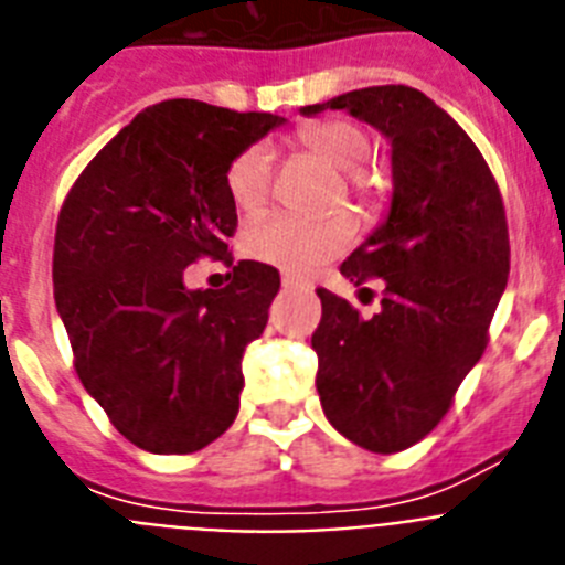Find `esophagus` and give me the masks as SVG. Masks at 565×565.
Segmentation results:
<instances>
[{
  "instance_id": "34e87169",
  "label": "esophagus",
  "mask_w": 565,
  "mask_h": 565,
  "mask_svg": "<svg viewBox=\"0 0 565 565\" xmlns=\"http://www.w3.org/2000/svg\"><path fill=\"white\" fill-rule=\"evenodd\" d=\"M306 282L299 277H294V274H282V288H302Z\"/></svg>"
}]
</instances>
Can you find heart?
<instances>
[{
	"mask_svg": "<svg viewBox=\"0 0 565 565\" xmlns=\"http://www.w3.org/2000/svg\"><path fill=\"white\" fill-rule=\"evenodd\" d=\"M297 143L308 154L319 158L331 169L344 172V198L364 214L373 217L384 206V183L373 172L362 169L371 158L373 141L359 124L348 118H322L297 129ZM226 192L234 209L254 214L268 203L271 194V158L266 147H246L232 158L226 169ZM353 239V221L337 212L319 221H302L291 214H268L243 237V248L252 259L268 266L286 268L294 274H308L337 257Z\"/></svg>",
	"mask_w": 565,
	"mask_h": 565,
	"instance_id": "1",
	"label": "heart"
}]
</instances>
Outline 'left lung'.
Masks as SVG:
<instances>
[{
    "label": "left lung",
    "mask_w": 565,
    "mask_h": 565,
    "mask_svg": "<svg viewBox=\"0 0 565 565\" xmlns=\"http://www.w3.org/2000/svg\"><path fill=\"white\" fill-rule=\"evenodd\" d=\"M322 109H348L393 141L391 214L339 266L353 286L379 279L382 311L362 319L317 288L311 337L328 422L391 456L436 430L487 351L509 277L507 209L472 138L422 89L364 87L302 113Z\"/></svg>",
    "instance_id": "8db88e82"
}]
</instances>
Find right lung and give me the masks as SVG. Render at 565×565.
Returning a JSON list of instances; mask_svg holds the SVG:
<instances>
[{"instance_id":"1","label":"right lung","mask_w":565,"mask_h":565,"mask_svg":"<svg viewBox=\"0 0 565 565\" xmlns=\"http://www.w3.org/2000/svg\"><path fill=\"white\" fill-rule=\"evenodd\" d=\"M282 121L174 98L138 113L70 186L53 243V297L73 367L127 441L203 450L232 427L239 359L268 322L277 268L234 263L226 169ZM223 258L233 282L186 292L182 271Z\"/></svg>"}]
</instances>
